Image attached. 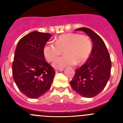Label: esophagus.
I'll return each instance as SVG.
<instances>
[{"label": "esophagus", "mask_w": 123, "mask_h": 123, "mask_svg": "<svg viewBox=\"0 0 123 123\" xmlns=\"http://www.w3.org/2000/svg\"><path fill=\"white\" fill-rule=\"evenodd\" d=\"M63 68H62V69H55V72L56 73H58L60 72V71H63Z\"/></svg>", "instance_id": "esophagus-1"}]
</instances>
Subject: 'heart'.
Returning <instances> with one entry per match:
<instances>
[{
  "label": "heart",
  "mask_w": 123,
  "mask_h": 123,
  "mask_svg": "<svg viewBox=\"0 0 123 123\" xmlns=\"http://www.w3.org/2000/svg\"><path fill=\"white\" fill-rule=\"evenodd\" d=\"M92 42L89 37L78 33L60 35L55 43H47L43 48V54L49 62L55 60L64 51L65 56L56 59L53 67L56 69L82 65L89 58L92 50Z\"/></svg>",
  "instance_id": "1"
}]
</instances>
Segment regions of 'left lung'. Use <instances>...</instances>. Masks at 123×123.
I'll list each match as a JSON object with an SVG mask.
<instances>
[{
	"instance_id": "1",
	"label": "left lung",
	"mask_w": 123,
	"mask_h": 123,
	"mask_svg": "<svg viewBox=\"0 0 123 123\" xmlns=\"http://www.w3.org/2000/svg\"><path fill=\"white\" fill-rule=\"evenodd\" d=\"M76 31L85 32L92 40L93 48L86 62L76 69L70 84L81 96L94 97L103 91L109 80L111 68L110 56L104 41L95 32L87 28Z\"/></svg>"
}]
</instances>
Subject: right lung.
<instances>
[{"instance_id": "add662e5", "label": "right lung", "mask_w": 123, "mask_h": 123, "mask_svg": "<svg viewBox=\"0 0 123 123\" xmlns=\"http://www.w3.org/2000/svg\"><path fill=\"white\" fill-rule=\"evenodd\" d=\"M51 36L49 33L33 31L23 37L15 49L13 77L18 89L29 98H37L45 94L54 80L55 70L43 54Z\"/></svg>"}]
</instances>
